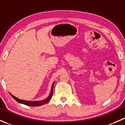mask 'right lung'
Instances as JSON below:
<instances>
[{
	"instance_id": "1",
	"label": "right lung",
	"mask_w": 125,
	"mask_h": 125,
	"mask_svg": "<svg viewBox=\"0 0 125 125\" xmlns=\"http://www.w3.org/2000/svg\"><path fill=\"white\" fill-rule=\"evenodd\" d=\"M53 86H54V83L52 84V90H51V93L50 94L49 96L47 98V99H44V100L40 101H24V100H21V99H18L17 98H16L15 96H14V95H12V94H10L11 95V96L15 99V101H17L18 102L21 104H23L26 105L28 106H31V107H38V106H41L42 105L47 104V102H49V101L50 100L51 98H52V92H53Z\"/></svg>"
}]
</instances>
